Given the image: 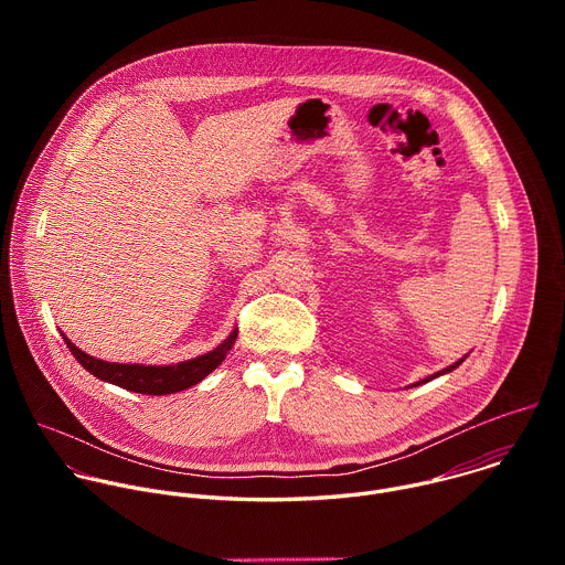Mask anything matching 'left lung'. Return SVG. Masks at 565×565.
<instances>
[{
    "label": "left lung",
    "instance_id": "1",
    "mask_svg": "<svg viewBox=\"0 0 565 565\" xmlns=\"http://www.w3.org/2000/svg\"><path fill=\"white\" fill-rule=\"evenodd\" d=\"M467 358V355H465ZM465 358H460L458 362H454L451 366H447V369H443V371H438V373H434V375H429V377H425V380H420V382H416V384H425V382H429V380H434V377H438V375H445V373H449V371H454V369H458L462 362H465ZM414 384V386H416Z\"/></svg>",
    "mask_w": 565,
    "mask_h": 565
}]
</instances>
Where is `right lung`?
<instances>
[{
  "label": "right lung",
  "instance_id": "obj_1",
  "mask_svg": "<svg viewBox=\"0 0 565 565\" xmlns=\"http://www.w3.org/2000/svg\"><path fill=\"white\" fill-rule=\"evenodd\" d=\"M73 358L83 364L92 375L98 380L111 382L116 386H122L134 393H147V395H168L177 391H185L194 384H199L205 375H210L227 355L236 340V329L230 333L227 340H223L214 351L179 362L168 366H145V364H118V362H105L94 355H87L79 351L66 335H62Z\"/></svg>",
  "mask_w": 565,
  "mask_h": 565
}]
</instances>
